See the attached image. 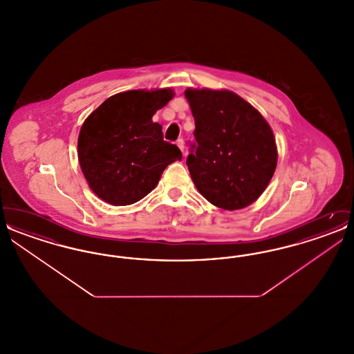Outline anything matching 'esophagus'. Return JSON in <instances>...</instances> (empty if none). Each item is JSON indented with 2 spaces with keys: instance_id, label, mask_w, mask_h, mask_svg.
<instances>
[{
  "instance_id": "1",
  "label": "esophagus",
  "mask_w": 354,
  "mask_h": 354,
  "mask_svg": "<svg viewBox=\"0 0 354 354\" xmlns=\"http://www.w3.org/2000/svg\"><path fill=\"white\" fill-rule=\"evenodd\" d=\"M176 146L180 149V151L185 152V142H183V139H178L176 140Z\"/></svg>"
}]
</instances>
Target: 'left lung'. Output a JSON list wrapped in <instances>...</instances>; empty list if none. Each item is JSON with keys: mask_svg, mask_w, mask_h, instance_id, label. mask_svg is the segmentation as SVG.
<instances>
[{"mask_svg": "<svg viewBox=\"0 0 354 354\" xmlns=\"http://www.w3.org/2000/svg\"><path fill=\"white\" fill-rule=\"evenodd\" d=\"M195 119V140L187 158L194 185L221 209L256 202L277 166L270 123L251 103L231 90L187 88Z\"/></svg>", "mask_w": 354, "mask_h": 354, "instance_id": "1", "label": "left lung"}]
</instances>
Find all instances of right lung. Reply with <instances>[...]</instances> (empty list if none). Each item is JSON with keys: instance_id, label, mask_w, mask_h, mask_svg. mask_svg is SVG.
Returning a JSON list of instances; mask_svg holds the SVG:
<instances>
[{"instance_id": "add662e5", "label": "right lung", "mask_w": 354, "mask_h": 354, "mask_svg": "<svg viewBox=\"0 0 354 354\" xmlns=\"http://www.w3.org/2000/svg\"><path fill=\"white\" fill-rule=\"evenodd\" d=\"M172 88L130 90L111 95L87 118L78 135V160L91 191L103 202L130 205L149 195L182 152L163 140L152 122Z\"/></svg>"}]
</instances>
